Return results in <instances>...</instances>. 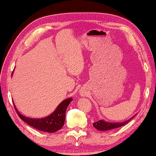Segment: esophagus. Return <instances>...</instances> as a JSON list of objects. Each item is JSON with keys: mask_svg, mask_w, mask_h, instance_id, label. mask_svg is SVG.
Here are the masks:
<instances>
[{"mask_svg": "<svg viewBox=\"0 0 156 156\" xmlns=\"http://www.w3.org/2000/svg\"><path fill=\"white\" fill-rule=\"evenodd\" d=\"M81 95H84V93H81Z\"/></svg>", "mask_w": 156, "mask_h": 156, "instance_id": "obj_1", "label": "esophagus"}]
</instances>
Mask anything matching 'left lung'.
I'll return each mask as SVG.
<instances>
[{
    "instance_id": "8db88e82",
    "label": "left lung",
    "mask_w": 156,
    "mask_h": 156,
    "mask_svg": "<svg viewBox=\"0 0 156 156\" xmlns=\"http://www.w3.org/2000/svg\"><path fill=\"white\" fill-rule=\"evenodd\" d=\"M136 116L134 115V116L130 118V119L127 120L126 121L123 122H119V123H110V122H107L105 121V120L103 119H100L98 120V121H95L93 123V126L94 128H95L98 130L100 131H107V130H112V129H115V128H118L119 127H121L124 125H126V123H128L129 121H130L132 119H133L134 117Z\"/></svg>"
}]
</instances>
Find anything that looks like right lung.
I'll list each match as a JSON object with an SVG mask.
<instances>
[{
	"mask_svg": "<svg viewBox=\"0 0 156 156\" xmlns=\"http://www.w3.org/2000/svg\"><path fill=\"white\" fill-rule=\"evenodd\" d=\"M72 100H73L72 98L64 100L58 105L53 113H51L48 116L40 119H32L23 116L18 112L15 105L14 102L13 103L18 116L28 125L40 131L52 133L61 129L64 125L65 120H66V109Z\"/></svg>",
	"mask_w": 156,
	"mask_h": 156,
	"instance_id": "right-lung-1",
	"label": "right lung"
}]
</instances>
